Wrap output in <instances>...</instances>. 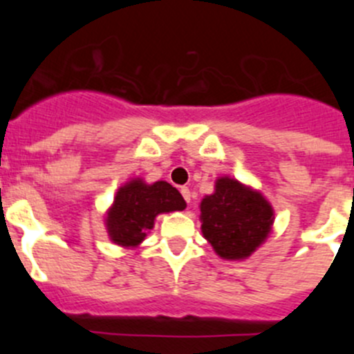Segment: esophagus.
Masks as SVG:
<instances>
[{"mask_svg": "<svg viewBox=\"0 0 354 354\" xmlns=\"http://www.w3.org/2000/svg\"><path fill=\"white\" fill-rule=\"evenodd\" d=\"M180 192H181V195H183V198L187 200V203H190V200H192V192L188 190L187 187H181Z\"/></svg>", "mask_w": 354, "mask_h": 354, "instance_id": "obj_1", "label": "esophagus"}]
</instances>
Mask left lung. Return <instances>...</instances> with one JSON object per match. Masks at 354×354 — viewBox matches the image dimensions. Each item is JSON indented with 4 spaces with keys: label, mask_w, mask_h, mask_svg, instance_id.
Masks as SVG:
<instances>
[{
    "label": "left lung",
    "mask_w": 354,
    "mask_h": 354,
    "mask_svg": "<svg viewBox=\"0 0 354 354\" xmlns=\"http://www.w3.org/2000/svg\"><path fill=\"white\" fill-rule=\"evenodd\" d=\"M202 233L223 259L248 257L267 238L272 207L257 192L231 178H221L216 194L200 203Z\"/></svg>",
    "instance_id": "left-lung-1"
}]
</instances>
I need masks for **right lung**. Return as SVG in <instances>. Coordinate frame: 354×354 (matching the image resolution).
Here are the masks:
<instances>
[{"label":"right lung","mask_w":354,"mask_h":354,"mask_svg":"<svg viewBox=\"0 0 354 354\" xmlns=\"http://www.w3.org/2000/svg\"><path fill=\"white\" fill-rule=\"evenodd\" d=\"M187 207L183 197L166 181L145 185L133 180L118 190L108 214V233L111 240L123 246H137L145 233L154 226L156 216Z\"/></svg>","instance_id":"right-lung-1"}]
</instances>
